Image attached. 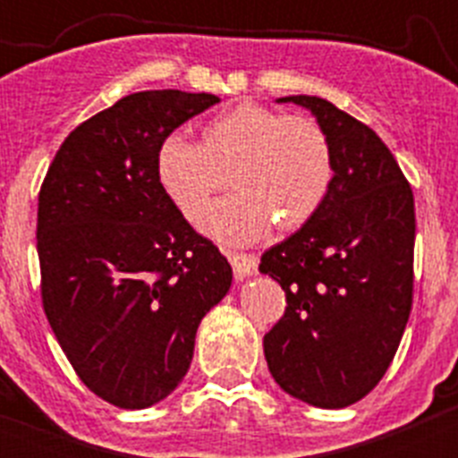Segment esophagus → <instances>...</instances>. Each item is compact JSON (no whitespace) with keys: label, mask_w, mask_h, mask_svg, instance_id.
Listing matches in <instances>:
<instances>
[{"label":"esophagus","mask_w":458,"mask_h":458,"mask_svg":"<svg viewBox=\"0 0 458 458\" xmlns=\"http://www.w3.org/2000/svg\"><path fill=\"white\" fill-rule=\"evenodd\" d=\"M230 263H233L234 279H243V276L252 275L259 266L257 255H248V252H230Z\"/></svg>","instance_id":"esophagus-1"}]
</instances>
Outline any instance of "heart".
<instances>
[{"label": "heart", "instance_id": "b5f03b06", "mask_svg": "<svg viewBox=\"0 0 458 458\" xmlns=\"http://www.w3.org/2000/svg\"><path fill=\"white\" fill-rule=\"evenodd\" d=\"M165 195L195 221L233 177L237 195L210 208L201 225L224 243H255L272 225L297 230L321 210L335 179L330 137L317 119L239 104L203 128V143L173 132L157 152Z\"/></svg>", "mask_w": 458, "mask_h": 458}]
</instances>
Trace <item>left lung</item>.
<instances>
[{
    "instance_id": "left-lung-1",
    "label": "left lung",
    "mask_w": 458,
    "mask_h": 458,
    "mask_svg": "<svg viewBox=\"0 0 458 458\" xmlns=\"http://www.w3.org/2000/svg\"><path fill=\"white\" fill-rule=\"evenodd\" d=\"M310 108L335 152L321 210L263 252L259 270L285 293L263 336L275 381L317 408L357 403L383 378L403 336L414 288V195L377 132L321 97Z\"/></svg>"
}]
</instances>
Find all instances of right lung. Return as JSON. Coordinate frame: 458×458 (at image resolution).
<instances>
[{"mask_svg":"<svg viewBox=\"0 0 458 458\" xmlns=\"http://www.w3.org/2000/svg\"><path fill=\"white\" fill-rule=\"evenodd\" d=\"M216 101L182 90L123 97L64 140L41 183L46 318L77 377L117 408H148L179 386L201 318L233 281L228 259L157 174L161 141Z\"/></svg>","mask_w":458,"mask_h":458,"instance_id":"1","label":"right lung"}]
</instances>
